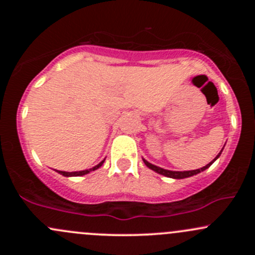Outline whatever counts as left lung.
Listing matches in <instances>:
<instances>
[{
	"label": "left lung",
	"instance_id": "left-lung-1",
	"mask_svg": "<svg viewBox=\"0 0 255 255\" xmlns=\"http://www.w3.org/2000/svg\"><path fill=\"white\" fill-rule=\"evenodd\" d=\"M221 151H222V150H221ZM220 155H221V153L218 154L217 156H216L215 160H216V159H217ZM215 160H213V161H215ZM143 161H144V164H145V165L148 166L149 169H151V170L156 171V173L161 174V175H164V176L173 177V179H184V177H189V176H192V175H196V174H199V173H201V171L206 170L208 166H211V164L213 163V161H211V163L207 164L206 166H204V168H201V169H196V170H190V171H171V170H165V169H161V168H159V166L153 165V164H150V163H149V161H146V160H143Z\"/></svg>",
	"mask_w": 255,
	"mask_h": 255
}]
</instances>
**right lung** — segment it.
Masks as SVG:
<instances>
[{
  "instance_id": "1",
  "label": "right lung",
  "mask_w": 255,
  "mask_h": 255,
  "mask_svg": "<svg viewBox=\"0 0 255 255\" xmlns=\"http://www.w3.org/2000/svg\"><path fill=\"white\" fill-rule=\"evenodd\" d=\"M104 161H105V160H102L101 163L97 164V165H96V166H94V168H92V169H89V170L73 171V173H68V171H59V170H58V173H59V174H61V175H64V176H81V175H85V174L90 173V171H94V170H96V169H99L100 166H101L102 164H104Z\"/></svg>"
}]
</instances>
